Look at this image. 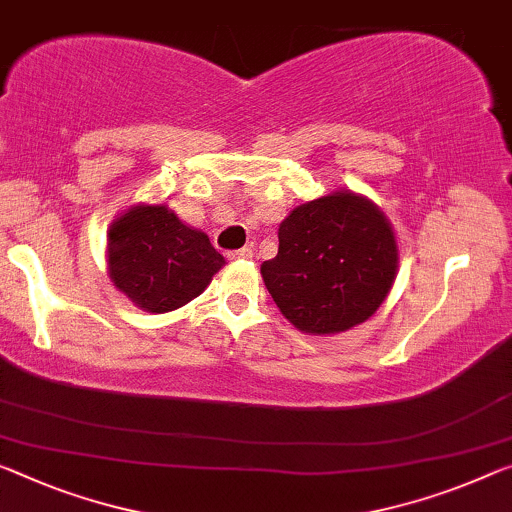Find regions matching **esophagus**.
Returning <instances> with one entry per match:
<instances>
[{"label": "esophagus", "instance_id": "obj_1", "mask_svg": "<svg viewBox=\"0 0 512 512\" xmlns=\"http://www.w3.org/2000/svg\"><path fill=\"white\" fill-rule=\"evenodd\" d=\"M254 256V251H251L249 247H242V249H235L229 254V258H233V261H249V258Z\"/></svg>", "mask_w": 512, "mask_h": 512}]
</instances>
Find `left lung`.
Returning a JSON list of instances; mask_svg holds the SVG:
<instances>
[{"label": "left lung", "instance_id": "1", "mask_svg": "<svg viewBox=\"0 0 512 512\" xmlns=\"http://www.w3.org/2000/svg\"><path fill=\"white\" fill-rule=\"evenodd\" d=\"M283 318L313 336L361 325L398 274L393 226L371 199L336 190L302 203L279 224V254L261 265Z\"/></svg>", "mask_w": 512, "mask_h": 512}]
</instances>
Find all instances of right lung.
<instances>
[{
	"mask_svg": "<svg viewBox=\"0 0 512 512\" xmlns=\"http://www.w3.org/2000/svg\"><path fill=\"white\" fill-rule=\"evenodd\" d=\"M226 265L203 231L167 203H137L107 231V274L116 290L148 313L180 309Z\"/></svg>",
	"mask_w": 512,
	"mask_h": 512,
	"instance_id": "1",
	"label": "right lung"
}]
</instances>
